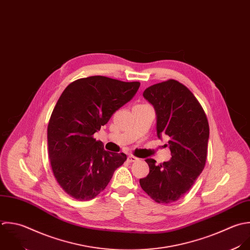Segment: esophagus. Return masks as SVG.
I'll list each match as a JSON object with an SVG mask.
<instances>
[{"instance_id": "esophagus-1", "label": "esophagus", "mask_w": 250, "mask_h": 250, "mask_svg": "<svg viewBox=\"0 0 250 250\" xmlns=\"http://www.w3.org/2000/svg\"><path fill=\"white\" fill-rule=\"evenodd\" d=\"M137 161H138V159L134 156H128L127 157V162L128 163H134V162H137Z\"/></svg>"}]
</instances>
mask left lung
I'll return each instance as SVG.
<instances>
[{"label": "left lung", "mask_w": 250, "mask_h": 250, "mask_svg": "<svg viewBox=\"0 0 250 250\" xmlns=\"http://www.w3.org/2000/svg\"><path fill=\"white\" fill-rule=\"evenodd\" d=\"M143 96L155 108L158 137H169L172 157L160 165L147 159L150 172L139 183L156 203L170 204L192 188L205 168L209 138L208 118L195 95L175 80L149 86Z\"/></svg>", "instance_id": "1"}]
</instances>
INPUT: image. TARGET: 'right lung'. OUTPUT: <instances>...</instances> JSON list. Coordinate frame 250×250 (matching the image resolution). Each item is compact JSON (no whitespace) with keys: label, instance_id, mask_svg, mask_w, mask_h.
<instances>
[{"label":"right lung","instance_id":"add662e5","mask_svg":"<svg viewBox=\"0 0 250 250\" xmlns=\"http://www.w3.org/2000/svg\"><path fill=\"white\" fill-rule=\"evenodd\" d=\"M139 86V82L92 76L71 83L60 95L47 125L48 157L56 181L72 198L94 199L125 162V154L104 150L93 134Z\"/></svg>","mask_w":250,"mask_h":250}]
</instances>
